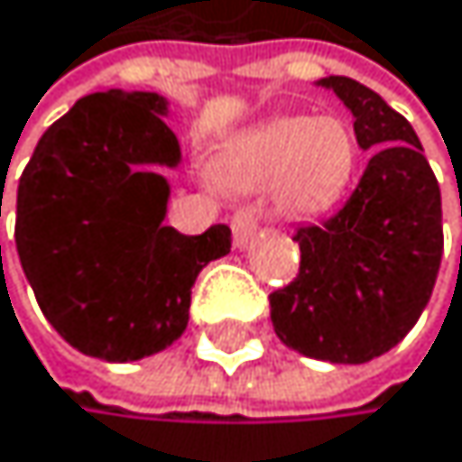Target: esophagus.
<instances>
[{
  "label": "esophagus",
  "mask_w": 462,
  "mask_h": 462,
  "mask_svg": "<svg viewBox=\"0 0 462 462\" xmlns=\"http://www.w3.org/2000/svg\"><path fill=\"white\" fill-rule=\"evenodd\" d=\"M261 208L258 204H246V208H241L236 216H233V238H236V246L238 249H246L254 236H258V226H261Z\"/></svg>",
  "instance_id": "1"
}]
</instances>
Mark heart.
I'll use <instances>...</instances> for the list:
<instances>
[{
  "label": "heart",
  "mask_w": 462,
  "mask_h": 462,
  "mask_svg": "<svg viewBox=\"0 0 462 462\" xmlns=\"http://www.w3.org/2000/svg\"><path fill=\"white\" fill-rule=\"evenodd\" d=\"M359 165V143L345 120L274 117L229 145L218 179L233 190L272 185L281 216L309 221L334 210Z\"/></svg>",
  "instance_id": "heart-1"
}]
</instances>
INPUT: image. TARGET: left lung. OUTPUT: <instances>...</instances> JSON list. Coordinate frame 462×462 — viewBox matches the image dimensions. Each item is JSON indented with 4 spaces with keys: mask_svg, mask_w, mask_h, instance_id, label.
Masks as SVG:
<instances>
[{
    "mask_svg": "<svg viewBox=\"0 0 462 462\" xmlns=\"http://www.w3.org/2000/svg\"><path fill=\"white\" fill-rule=\"evenodd\" d=\"M354 115L370 162L345 208L300 226V274L269 294L283 345L334 365H365L402 342L435 289L443 258L438 179L407 117L354 78L317 80Z\"/></svg>",
    "mask_w": 462,
    "mask_h": 462,
    "instance_id": "obj_1",
    "label": "left lung"
}]
</instances>
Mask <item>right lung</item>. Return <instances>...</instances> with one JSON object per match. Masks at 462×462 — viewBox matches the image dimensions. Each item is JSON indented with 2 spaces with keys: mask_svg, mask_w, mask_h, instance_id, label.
<instances>
[{
  "mask_svg": "<svg viewBox=\"0 0 462 462\" xmlns=\"http://www.w3.org/2000/svg\"><path fill=\"white\" fill-rule=\"evenodd\" d=\"M156 92L80 97L35 145L16 193V249L50 325L75 350L137 362L185 334L199 272L229 252V226H165L181 148Z\"/></svg>",
  "mask_w": 462,
  "mask_h": 462,
  "instance_id": "obj_1",
  "label": "right lung"
}]
</instances>
